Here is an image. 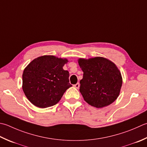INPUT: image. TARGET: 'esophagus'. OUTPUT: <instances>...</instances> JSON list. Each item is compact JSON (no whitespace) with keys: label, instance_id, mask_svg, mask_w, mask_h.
Returning a JSON list of instances; mask_svg holds the SVG:
<instances>
[{"label":"esophagus","instance_id":"obj_1","mask_svg":"<svg viewBox=\"0 0 147 147\" xmlns=\"http://www.w3.org/2000/svg\"><path fill=\"white\" fill-rule=\"evenodd\" d=\"M74 87H75V88H79V87H80V83H77L76 84H75L74 85Z\"/></svg>","mask_w":147,"mask_h":147}]
</instances>
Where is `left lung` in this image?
Returning a JSON list of instances; mask_svg holds the SVG:
<instances>
[{"label": "left lung", "instance_id": "1", "mask_svg": "<svg viewBox=\"0 0 147 147\" xmlns=\"http://www.w3.org/2000/svg\"><path fill=\"white\" fill-rule=\"evenodd\" d=\"M83 72L80 92L88 104L97 108L110 105L119 96L122 78L119 69L103 57L78 60Z\"/></svg>", "mask_w": 147, "mask_h": 147}]
</instances>
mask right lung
<instances>
[{
  "instance_id": "right-lung-1",
  "label": "right lung",
  "mask_w": 147,
  "mask_h": 147,
  "mask_svg": "<svg viewBox=\"0 0 147 147\" xmlns=\"http://www.w3.org/2000/svg\"><path fill=\"white\" fill-rule=\"evenodd\" d=\"M68 60L53 55L33 60L24 71L23 90L27 99L37 107L55 105L61 99L69 83V73L63 69Z\"/></svg>"
}]
</instances>
